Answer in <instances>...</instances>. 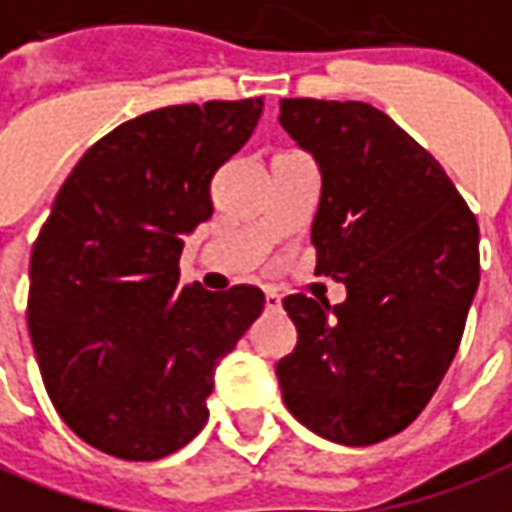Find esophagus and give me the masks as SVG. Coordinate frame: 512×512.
Returning a JSON list of instances; mask_svg holds the SVG:
<instances>
[{
	"instance_id": "obj_1",
	"label": "esophagus",
	"mask_w": 512,
	"mask_h": 512,
	"mask_svg": "<svg viewBox=\"0 0 512 512\" xmlns=\"http://www.w3.org/2000/svg\"><path fill=\"white\" fill-rule=\"evenodd\" d=\"M282 307V299L277 296L274 291H266V310H271V313H277Z\"/></svg>"
}]
</instances>
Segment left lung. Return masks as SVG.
I'll use <instances>...</instances> for the list:
<instances>
[{
    "label": "left lung",
    "instance_id": "1",
    "mask_svg": "<svg viewBox=\"0 0 512 512\" xmlns=\"http://www.w3.org/2000/svg\"><path fill=\"white\" fill-rule=\"evenodd\" d=\"M280 124L321 171L316 274L346 285L335 307L302 293L282 302L299 335L277 363L282 399L327 441H385L455 360L480 227L441 163L377 107L282 99Z\"/></svg>",
    "mask_w": 512,
    "mask_h": 512
}]
</instances>
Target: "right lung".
Here are the masks:
<instances>
[{
    "label": "right lung",
    "instance_id": "1",
    "mask_svg": "<svg viewBox=\"0 0 512 512\" xmlns=\"http://www.w3.org/2000/svg\"><path fill=\"white\" fill-rule=\"evenodd\" d=\"M260 113L263 99H241L124 121L82 155L32 246L27 324L46 393L105 455L160 460L191 441L219 360L263 313V291L180 285L177 266Z\"/></svg>",
    "mask_w": 512,
    "mask_h": 512
}]
</instances>
